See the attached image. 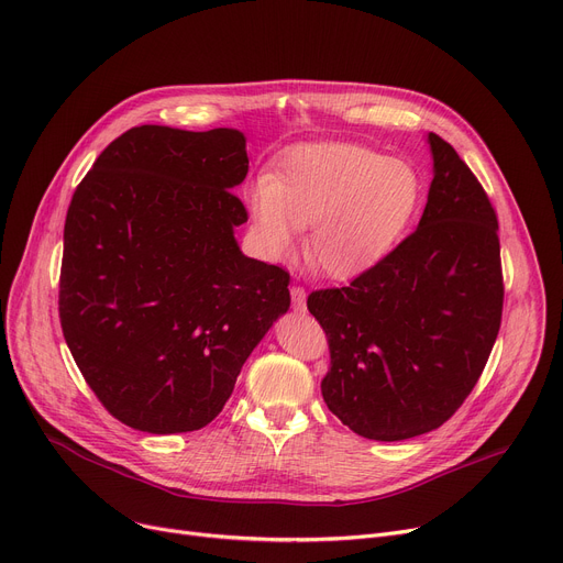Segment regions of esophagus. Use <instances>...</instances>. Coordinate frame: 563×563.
I'll list each match as a JSON object with an SVG mask.
<instances>
[{"label":"esophagus","instance_id":"obj_1","mask_svg":"<svg viewBox=\"0 0 563 563\" xmlns=\"http://www.w3.org/2000/svg\"><path fill=\"white\" fill-rule=\"evenodd\" d=\"M291 306L296 312H306V289L294 285L291 287Z\"/></svg>","mask_w":563,"mask_h":563}]
</instances>
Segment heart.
Listing matches in <instances>:
<instances>
[{"label":"heart","mask_w":563,"mask_h":563,"mask_svg":"<svg viewBox=\"0 0 563 563\" xmlns=\"http://www.w3.org/2000/svg\"><path fill=\"white\" fill-rule=\"evenodd\" d=\"M426 203V180L409 161L376 148L323 142L285 152L249 195L257 240L269 255L294 251L310 227L306 253L321 274L351 280L405 240Z\"/></svg>","instance_id":"1"}]
</instances>
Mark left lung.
Listing matches in <instances>:
<instances>
[{
	"label": "left lung",
	"instance_id": "1",
	"mask_svg": "<svg viewBox=\"0 0 563 563\" xmlns=\"http://www.w3.org/2000/svg\"><path fill=\"white\" fill-rule=\"evenodd\" d=\"M428 144L434 178L419 229L349 287L308 296L330 349L323 400L376 441L419 437L451 419L503 319L496 210L451 144L434 133Z\"/></svg>",
	"mask_w": 563,
	"mask_h": 563
}]
</instances>
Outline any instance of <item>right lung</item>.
<instances>
[{
	"instance_id": "obj_1",
	"label": "right lung",
	"mask_w": 563,
	"mask_h": 563,
	"mask_svg": "<svg viewBox=\"0 0 563 563\" xmlns=\"http://www.w3.org/2000/svg\"><path fill=\"white\" fill-rule=\"evenodd\" d=\"M244 133L144 124L112 140L65 217L58 314L86 383L124 426H208L289 310V274L246 257Z\"/></svg>"
}]
</instances>
